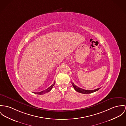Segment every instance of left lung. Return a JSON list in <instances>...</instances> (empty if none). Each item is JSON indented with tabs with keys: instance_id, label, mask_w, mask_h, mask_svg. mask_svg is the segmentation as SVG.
<instances>
[{
	"instance_id": "left-lung-1",
	"label": "left lung",
	"mask_w": 126,
	"mask_h": 126,
	"mask_svg": "<svg viewBox=\"0 0 126 126\" xmlns=\"http://www.w3.org/2000/svg\"><path fill=\"white\" fill-rule=\"evenodd\" d=\"M72 83V85L73 86V87H74L75 90L76 91H77L78 92L81 93V94H91L93 93H94L96 91H97L98 90H99L101 88H97L95 90H84L83 89H81L80 88L78 87L76 85H75L74 83L73 82H71Z\"/></svg>"
}]
</instances>
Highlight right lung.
Here are the masks:
<instances>
[{
	"instance_id": "1",
	"label": "right lung",
	"mask_w": 126,
	"mask_h": 126,
	"mask_svg": "<svg viewBox=\"0 0 126 126\" xmlns=\"http://www.w3.org/2000/svg\"><path fill=\"white\" fill-rule=\"evenodd\" d=\"M55 82H54V84H53L52 85H51L50 87H48L46 90H45L44 91H43L42 92H38V93H35V94H46V93H48V92H50L51 90V89H52V88L54 86V85H55Z\"/></svg>"
}]
</instances>
